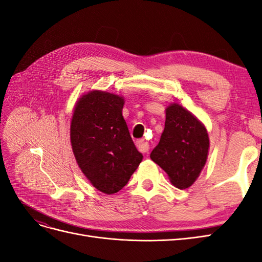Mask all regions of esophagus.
I'll list each match as a JSON object with an SVG mask.
<instances>
[{"instance_id": "1", "label": "esophagus", "mask_w": 262, "mask_h": 262, "mask_svg": "<svg viewBox=\"0 0 262 262\" xmlns=\"http://www.w3.org/2000/svg\"><path fill=\"white\" fill-rule=\"evenodd\" d=\"M137 147L139 148L140 152L147 153L149 149V144L144 140H139V141H137Z\"/></svg>"}]
</instances>
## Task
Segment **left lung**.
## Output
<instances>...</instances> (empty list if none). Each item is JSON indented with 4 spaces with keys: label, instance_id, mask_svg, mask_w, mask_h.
I'll return each instance as SVG.
<instances>
[{
    "label": "left lung",
    "instance_id": "1",
    "mask_svg": "<svg viewBox=\"0 0 262 262\" xmlns=\"http://www.w3.org/2000/svg\"><path fill=\"white\" fill-rule=\"evenodd\" d=\"M165 128L150 158L171 184L187 189L200 176L208 160L210 139L205 125L177 102L165 109Z\"/></svg>",
    "mask_w": 262,
    "mask_h": 262
}]
</instances>
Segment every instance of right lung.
<instances>
[{
    "instance_id": "obj_1",
    "label": "right lung",
    "mask_w": 262,
    "mask_h": 262,
    "mask_svg": "<svg viewBox=\"0 0 262 262\" xmlns=\"http://www.w3.org/2000/svg\"><path fill=\"white\" fill-rule=\"evenodd\" d=\"M124 98L94 90L77 99L70 139L78 167L98 191L121 190L143 160L122 116Z\"/></svg>"
}]
</instances>
